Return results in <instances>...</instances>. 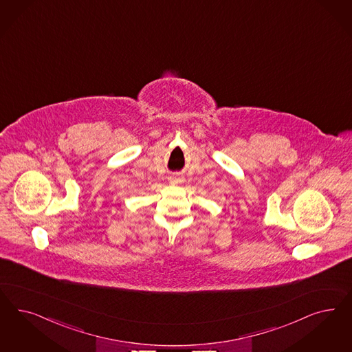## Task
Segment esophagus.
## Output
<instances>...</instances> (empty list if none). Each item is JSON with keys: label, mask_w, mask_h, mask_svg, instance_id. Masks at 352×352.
<instances>
[{"label": "esophagus", "mask_w": 352, "mask_h": 352, "mask_svg": "<svg viewBox=\"0 0 352 352\" xmlns=\"http://www.w3.org/2000/svg\"><path fill=\"white\" fill-rule=\"evenodd\" d=\"M170 182H177V180H179V179H177V177H176V176H170Z\"/></svg>", "instance_id": "34e87169"}]
</instances>
